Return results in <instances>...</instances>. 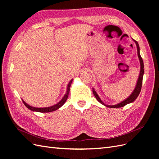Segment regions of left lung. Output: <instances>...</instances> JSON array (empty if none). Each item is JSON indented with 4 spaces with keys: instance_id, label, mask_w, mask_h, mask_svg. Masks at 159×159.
<instances>
[{
    "instance_id": "obj_1",
    "label": "left lung",
    "mask_w": 159,
    "mask_h": 159,
    "mask_svg": "<svg viewBox=\"0 0 159 159\" xmlns=\"http://www.w3.org/2000/svg\"><path fill=\"white\" fill-rule=\"evenodd\" d=\"M134 42H135V44L137 45V54H138V57H139V61H140V64H141V71H140V74H139V78H138V81H137V83L136 85V87L134 88L133 92L132 93V94L129 96V98H128L127 99H126L123 102L119 103L117 105H105L102 101L99 98V97L98 96V93L95 92V91L94 89H93V93L95 95V97L97 99L99 103H101L102 104L104 105L105 106L108 107H111V108H119V107H124L125 105H126L130 103H132L133 102L134 100L137 99V98L139 96V93L141 92V87H142V83H143V74H144V64H143V61L142 57L140 55V48H139V46L138 42L133 40Z\"/></svg>"
}]
</instances>
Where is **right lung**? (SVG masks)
Listing matches in <instances>:
<instances>
[{"label": "right lung", "mask_w": 159, "mask_h": 159, "mask_svg": "<svg viewBox=\"0 0 159 159\" xmlns=\"http://www.w3.org/2000/svg\"><path fill=\"white\" fill-rule=\"evenodd\" d=\"M71 82H72V80L70 81L68 85V88H67L66 93L64 96V98H62V99L60 101V102L58 103H57V104H56L54 105H53V106H51V107H49L37 108V107H32V106H30V105H28L26 103H25V102H24L23 100H22V102H23L24 104H25V105L27 108H28L31 111H38V112H40V113H48V112L54 111H56L57 109H59L60 107H61L62 105H63L65 103L66 101L67 100V99H68V94H69V92H70V88Z\"/></svg>", "instance_id": "obj_1"}]
</instances>
